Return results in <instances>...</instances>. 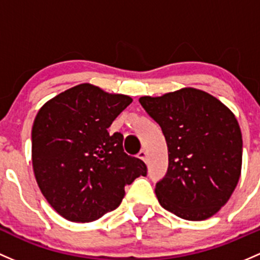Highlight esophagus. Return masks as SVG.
Returning <instances> with one entry per match:
<instances>
[{
  "label": "esophagus",
  "instance_id": "34e87169",
  "mask_svg": "<svg viewBox=\"0 0 260 260\" xmlns=\"http://www.w3.org/2000/svg\"><path fill=\"white\" fill-rule=\"evenodd\" d=\"M139 159H141V160H144V161H148V152L145 151V150H141L140 152H139Z\"/></svg>",
  "mask_w": 260,
  "mask_h": 260
}]
</instances>
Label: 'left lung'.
Masks as SVG:
<instances>
[{
  "instance_id": "8db88e82",
  "label": "left lung",
  "mask_w": 260,
  "mask_h": 260,
  "mask_svg": "<svg viewBox=\"0 0 260 260\" xmlns=\"http://www.w3.org/2000/svg\"><path fill=\"white\" fill-rule=\"evenodd\" d=\"M139 103L161 127L169 167L155 185L164 209L204 220L234 191L242 170L243 140L233 112L202 90L181 89Z\"/></svg>"
}]
</instances>
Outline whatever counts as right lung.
Returning <instances> with one entry per match:
<instances>
[{"label": "right lung", "mask_w": 260, "mask_h": 260, "mask_svg": "<svg viewBox=\"0 0 260 260\" xmlns=\"http://www.w3.org/2000/svg\"><path fill=\"white\" fill-rule=\"evenodd\" d=\"M133 103L90 84L69 89L45 104L32 126V165L49 204L71 221H92L116 209L148 168L127 155L124 135L108 133Z\"/></svg>", "instance_id": "add662e5"}]
</instances>
